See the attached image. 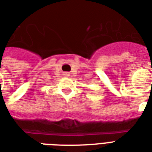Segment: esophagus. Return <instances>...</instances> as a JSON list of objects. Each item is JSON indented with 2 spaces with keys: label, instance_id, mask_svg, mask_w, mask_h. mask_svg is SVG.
<instances>
[{
  "label": "esophagus",
  "instance_id": "1",
  "mask_svg": "<svg viewBox=\"0 0 152 152\" xmlns=\"http://www.w3.org/2000/svg\"><path fill=\"white\" fill-rule=\"evenodd\" d=\"M64 76H66V77H69L70 74L68 72H65V73H64Z\"/></svg>",
  "mask_w": 152,
  "mask_h": 152
}]
</instances>
